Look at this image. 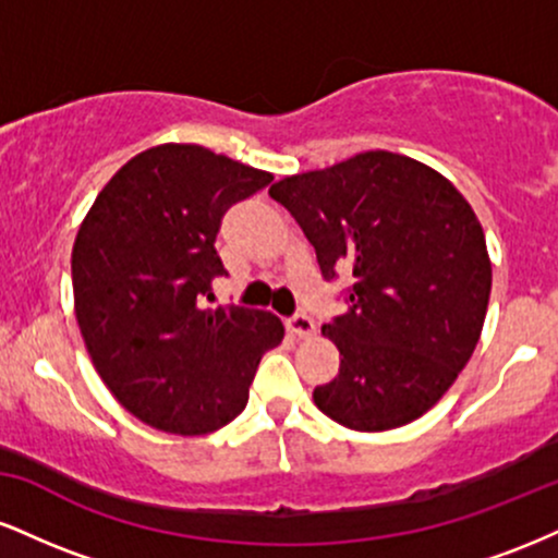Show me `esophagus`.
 Returning a JSON list of instances; mask_svg holds the SVG:
<instances>
[{"label": "esophagus", "mask_w": 558, "mask_h": 558, "mask_svg": "<svg viewBox=\"0 0 558 558\" xmlns=\"http://www.w3.org/2000/svg\"><path fill=\"white\" fill-rule=\"evenodd\" d=\"M286 328H288V332H291V336H296V338H312V336H315V332H317L315 319L306 317V315H293V317H288V319H286Z\"/></svg>", "instance_id": "34e87169"}]
</instances>
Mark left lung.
Segmentation results:
<instances>
[{
	"label": "left lung",
	"mask_w": 558,
	"mask_h": 558,
	"mask_svg": "<svg viewBox=\"0 0 558 558\" xmlns=\"http://www.w3.org/2000/svg\"><path fill=\"white\" fill-rule=\"evenodd\" d=\"M317 252L325 280L349 272V310L323 325L341 367L312 393L360 433L409 425L470 362L490 299V257L475 209L438 170L362 151L270 185Z\"/></svg>",
	"instance_id": "8db88e82"
}]
</instances>
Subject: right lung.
I'll list each match as a JSON object with an SVG mask.
<instances>
[{
	"instance_id": "add662e5",
	"label": "right lung",
	"mask_w": 558,
	"mask_h": 558,
	"mask_svg": "<svg viewBox=\"0 0 558 558\" xmlns=\"http://www.w3.org/2000/svg\"><path fill=\"white\" fill-rule=\"evenodd\" d=\"M272 172L198 144H159L110 178L73 243L75 319L105 386L133 417L207 435L243 412L265 351L283 341L272 312L204 310L230 204Z\"/></svg>"
}]
</instances>
